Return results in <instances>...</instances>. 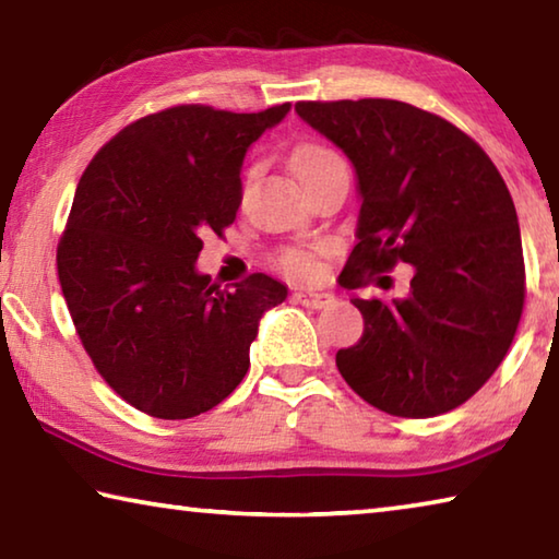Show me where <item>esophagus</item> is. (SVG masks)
<instances>
[{
  "instance_id": "esophagus-1",
  "label": "esophagus",
  "mask_w": 559,
  "mask_h": 559,
  "mask_svg": "<svg viewBox=\"0 0 559 559\" xmlns=\"http://www.w3.org/2000/svg\"><path fill=\"white\" fill-rule=\"evenodd\" d=\"M293 300L296 302H300V306H306V308H325L330 300L328 293H316V290H298V293H293Z\"/></svg>"
}]
</instances>
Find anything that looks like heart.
<instances>
[{"mask_svg":"<svg viewBox=\"0 0 559 559\" xmlns=\"http://www.w3.org/2000/svg\"><path fill=\"white\" fill-rule=\"evenodd\" d=\"M290 167H293V173H296V177L300 179V185H308L320 175L345 167V163L333 147L320 145V143H302V145L293 150ZM276 263L283 271L290 273V276H298V278L313 276L316 269H318L316 259L310 257L308 251H300V249L281 251L276 257Z\"/></svg>","mask_w":559,"mask_h":559,"instance_id":"obj_1","label":"heart"}]
</instances>
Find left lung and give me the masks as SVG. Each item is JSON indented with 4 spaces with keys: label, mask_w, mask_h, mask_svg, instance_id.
<instances>
[{
    "label": "left lung",
    "mask_w": 559,
    "mask_h": 559,
    "mask_svg": "<svg viewBox=\"0 0 559 559\" xmlns=\"http://www.w3.org/2000/svg\"><path fill=\"white\" fill-rule=\"evenodd\" d=\"M298 116L353 159L357 243L345 288H390L412 263L402 300L353 298L357 345L337 349L345 382L386 414L424 419L468 402L503 362L525 306L513 197L484 147L437 112L402 100H298Z\"/></svg>",
    "instance_id": "left-lung-1"
}]
</instances>
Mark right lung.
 Wrapping results in <instances>:
<instances>
[{
    "instance_id": "right-lung-1",
    "label": "right lung",
    "mask_w": 559,
    "mask_h": 559,
    "mask_svg": "<svg viewBox=\"0 0 559 559\" xmlns=\"http://www.w3.org/2000/svg\"><path fill=\"white\" fill-rule=\"evenodd\" d=\"M182 103L132 120L91 159L56 246L75 333L118 396L155 419H192L249 370L259 320L286 300L266 273L219 288L194 271L202 236L241 202V163L286 116Z\"/></svg>"
}]
</instances>
